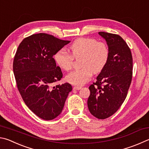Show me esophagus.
I'll use <instances>...</instances> for the list:
<instances>
[{
	"label": "esophagus",
	"mask_w": 149,
	"mask_h": 149,
	"mask_svg": "<svg viewBox=\"0 0 149 149\" xmlns=\"http://www.w3.org/2000/svg\"><path fill=\"white\" fill-rule=\"evenodd\" d=\"M74 90H80L81 88V86H74Z\"/></svg>",
	"instance_id": "34e87169"
}]
</instances>
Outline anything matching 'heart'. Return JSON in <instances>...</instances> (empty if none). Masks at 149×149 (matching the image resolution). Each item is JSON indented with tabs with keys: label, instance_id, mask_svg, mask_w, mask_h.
Returning a JSON list of instances; mask_svg holds the SVG:
<instances>
[{
	"label": "heart",
	"instance_id": "b5f03b06",
	"mask_svg": "<svg viewBox=\"0 0 149 149\" xmlns=\"http://www.w3.org/2000/svg\"><path fill=\"white\" fill-rule=\"evenodd\" d=\"M70 54L61 49L53 56L55 62L62 70L72 68L73 60L82 56L81 69L74 70L66 77L68 83L82 86L88 81L93 72L97 74L104 68L109 59V49L104 42L96 39L80 38L75 40L69 47Z\"/></svg>",
	"mask_w": 149,
	"mask_h": 149
}]
</instances>
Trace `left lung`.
<instances>
[{"label":"left lung","instance_id":"obj_1","mask_svg":"<svg viewBox=\"0 0 149 149\" xmlns=\"http://www.w3.org/2000/svg\"><path fill=\"white\" fill-rule=\"evenodd\" d=\"M109 49L106 66L89 86L88 108L94 117L105 119L119 109L132 82L133 60L126 42L117 34L99 32Z\"/></svg>","mask_w":149,"mask_h":149}]
</instances>
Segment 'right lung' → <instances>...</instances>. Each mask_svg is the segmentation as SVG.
<instances>
[{
  "label": "right lung",
  "instance_id": "obj_1",
  "mask_svg": "<svg viewBox=\"0 0 149 149\" xmlns=\"http://www.w3.org/2000/svg\"><path fill=\"white\" fill-rule=\"evenodd\" d=\"M70 41L45 33L25 38L19 45L13 63L17 88L24 102L38 117L53 120L61 114L72 85L60 81L63 73L53 55Z\"/></svg>",
  "mask_w": 149,
  "mask_h": 149
}]
</instances>
